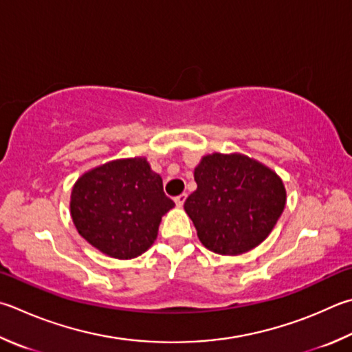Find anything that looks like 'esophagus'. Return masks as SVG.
I'll return each instance as SVG.
<instances>
[{
  "label": "esophagus",
  "mask_w": 352,
  "mask_h": 352,
  "mask_svg": "<svg viewBox=\"0 0 352 352\" xmlns=\"http://www.w3.org/2000/svg\"><path fill=\"white\" fill-rule=\"evenodd\" d=\"M186 194H180V195H177L175 198H174V200H175V204H177V206L178 208H182L183 206V204H184V201H186Z\"/></svg>",
  "instance_id": "1"
}]
</instances>
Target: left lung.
<instances>
[{
	"mask_svg": "<svg viewBox=\"0 0 352 352\" xmlns=\"http://www.w3.org/2000/svg\"><path fill=\"white\" fill-rule=\"evenodd\" d=\"M194 178L197 189L184 210L203 246L215 254L239 255L258 246L285 209L282 178L246 155L203 157Z\"/></svg>",
	"mask_w": 352,
	"mask_h": 352,
	"instance_id": "8db88e82",
	"label": "left lung"
}]
</instances>
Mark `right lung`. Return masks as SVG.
<instances>
[{"label": "right lung", "instance_id": "1", "mask_svg": "<svg viewBox=\"0 0 352 352\" xmlns=\"http://www.w3.org/2000/svg\"><path fill=\"white\" fill-rule=\"evenodd\" d=\"M175 203L143 157L113 160L82 174L70 195V215L87 243L113 258H135L155 241L162 217Z\"/></svg>", "mask_w": 352, "mask_h": 352}]
</instances>
